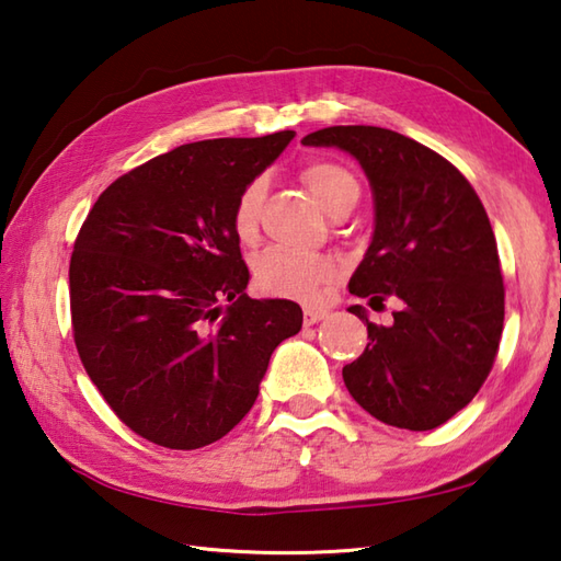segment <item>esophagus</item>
I'll use <instances>...</instances> for the list:
<instances>
[{"mask_svg":"<svg viewBox=\"0 0 561 561\" xmlns=\"http://www.w3.org/2000/svg\"><path fill=\"white\" fill-rule=\"evenodd\" d=\"M324 317H327V310H322V307H305V310H302V322L307 327L322 322Z\"/></svg>","mask_w":561,"mask_h":561,"instance_id":"obj_1","label":"esophagus"}]
</instances>
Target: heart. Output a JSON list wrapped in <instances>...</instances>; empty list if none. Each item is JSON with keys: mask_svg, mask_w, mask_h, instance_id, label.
<instances>
[{"mask_svg": "<svg viewBox=\"0 0 561 561\" xmlns=\"http://www.w3.org/2000/svg\"><path fill=\"white\" fill-rule=\"evenodd\" d=\"M300 179L329 215L351 210L358 203V179L336 162L312 159L300 169ZM264 196L266 181L261 176L249 179L239 188L230 213L232 232L239 242L251 244L256 239ZM251 271H254V283L261 293L293 297V300H310L317 295L319 285L334 276V261L324 254H295L288 249H264L256 254Z\"/></svg>", "mask_w": 561, "mask_h": 561, "instance_id": "1", "label": "heart"}]
</instances>
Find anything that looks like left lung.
<instances>
[{
  "mask_svg": "<svg viewBox=\"0 0 561 561\" xmlns=\"http://www.w3.org/2000/svg\"><path fill=\"white\" fill-rule=\"evenodd\" d=\"M305 145L358 159L375 193V234L348 290L373 307L392 297V324L344 368L351 397L382 424L431 431L472 402L504 331V276L489 215L448 159L375 125H331Z\"/></svg>",
  "mask_w": 561,
  "mask_h": 561,
  "instance_id": "1",
  "label": "left lung"
}]
</instances>
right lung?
<instances>
[{
	"mask_svg": "<svg viewBox=\"0 0 561 561\" xmlns=\"http://www.w3.org/2000/svg\"><path fill=\"white\" fill-rule=\"evenodd\" d=\"M295 137H217L130 169L101 193L70 259L72 334L125 426L171 450L220 440L256 402L300 305L251 300L230 213Z\"/></svg>",
	"mask_w": 561,
	"mask_h": 561,
	"instance_id": "1",
	"label": "right lung"
}]
</instances>
